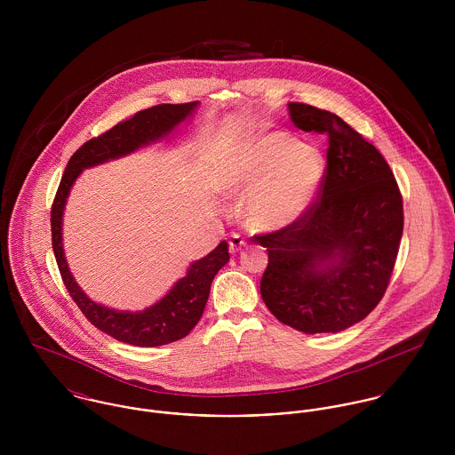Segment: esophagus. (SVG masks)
I'll use <instances>...</instances> for the list:
<instances>
[{
	"mask_svg": "<svg viewBox=\"0 0 455 455\" xmlns=\"http://www.w3.org/2000/svg\"><path fill=\"white\" fill-rule=\"evenodd\" d=\"M245 245H247V242H245L240 235L233 233V235L229 236V251H231V252H240Z\"/></svg>",
	"mask_w": 455,
	"mask_h": 455,
	"instance_id": "esophagus-1",
	"label": "esophagus"
}]
</instances>
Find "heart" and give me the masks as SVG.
<instances>
[{"mask_svg": "<svg viewBox=\"0 0 455 455\" xmlns=\"http://www.w3.org/2000/svg\"><path fill=\"white\" fill-rule=\"evenodd\" d=\"M323 154L285 131H267L238 145L220 173V191L240 199L242 220L258 233L298 224L315 204L324 182Z\"/></svg>", "mask_w": 455, "mask_h": 455, "instance_id": "heart-1", "label": "heart"}]
</instances>
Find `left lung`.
<instances>
[{
    "instance_id": "obj_1",
    "label": "left lung",
    "mask_w": 455,
    "mask_h": 455,
    "mask_svg": "<svg viewBox=\"0 0 455 455\" xmlns=\"http://www.w3.org/2000/svg\"><path fill=\"white\" fill-rule=\"evenodd\" d=\"M301 131L327 136L321 199L292 228L256 240L267 251L260 296L307 334L339 332L382 299L403 235V199L384 156L343 119L289 103Z\"/></svg>"
}]
</instances>
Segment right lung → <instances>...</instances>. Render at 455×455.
Instances as JSON below:
<instances>
[{"label": "right lung", "mask_w": 455, "mask_h": 455, "mask_svg": "<svg viewBox=\"0 0 455 455\" xmlns=\"http://www.w3.org/2000/svg\"><path fill=\"white\" fill-rule=\"evenodd\" d=\"M199 101L184 105H157L138 112L105 134L85 141L68 161L58 195L52 204V249L63 276L66 289L89 323L112 338L134 347H159L188 336L195 327L208 301L210 285L217 271L229 260L228 242L222 240L210 254L193 260L182 278L143 310H116L91 299L76 283L63 247V217L68 196L84 170L105 164L134 154L156 141L170 140L179 128L191 121Z\"/></svg>", "instance_id": "right-lung-1"}]
</instances>
